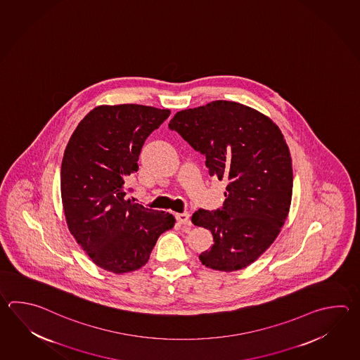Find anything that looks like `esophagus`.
I'll return each mask as SVG.
<instances>
[{
  "label": "esophagus",
  "instance_id": "1",
  "mask_svg": "<svg viewBox=\"0 0 360 360\" xmlns=\"http://www.w3.org/2000/svg\"><path fill=\"white\" fill-rule=\"evenodd\" d=\"M176 219L179 224H190V213L184 212V213L176 214Z\"/></svg>",
  "mask_w": 360,
  "mask_h": 360
}]
</instances>
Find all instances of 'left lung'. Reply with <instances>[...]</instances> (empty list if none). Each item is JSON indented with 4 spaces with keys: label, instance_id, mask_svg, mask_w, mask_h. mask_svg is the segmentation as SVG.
<instances>
[{
    "label": "left lung",
    "instance_id": "left-lung-1",
    "mask_svg": "<svg viewBox=\"0 0 360 360\" xmlns=\"http://www.w3.org/2000/svg\"><path fill=\"white\" fill-rule=\"evenodd\" d=\"M168 127L205 156L209 176L227 184L220 209L192 215L213 235L201 263L221 271L246 268L276 240L290 210L292 165L282 133L259 111L223 100L178 111Z\"/></svg>",
    "mask_w": 360,
    "mask_h": 360
}]
</instances>
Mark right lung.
<instances>
[{"instance_id":"add662e5","label":"right lung","mask_w":360,"mask_h":360,"mask_svg":"<svg viewBox=\"0 0 360 360\" xmlns=\"http://www.w3.org/2000/svg\"><path fill=\"white\" fill-rule=\"evenodd\" d=\"M168 109L124 103L98 106L75 128L61 162L66 223L96 265L127 273L146 264L158 238L174 226L172 214L127 198L128 176L139 170L147 137Z\"/></svg>"}]
</instances>
